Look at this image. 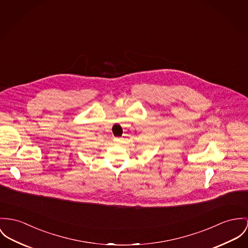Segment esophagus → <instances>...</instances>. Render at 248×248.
I'll return each instance as SVG.
<instances>
[{"instance_id": "34e87169", "label": "esophagus", "mask_w": 248, "mask_h": 248, "mask_svg": "<svg viewBox=\"0 0 248 248\" xmlns=\"http://www.w3.org/2000/svg\"><path fill=\"white\" fill-rule=\"evenodd\" d=\"M121 138H113V141H114L115 143H120L121 142Z\"/></svg>"}]
</instances>
